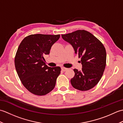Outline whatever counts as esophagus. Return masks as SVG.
Here are the masks:
<instances>
[{
    "label": "esophagus",
    "instance_id": "obj_1",
    "mask_svg": "<svg viewBox=\"0 0 123 123\" xmlns=\"http://www.w3.org/2000/svg\"><path fill=\"white\" fill-rule=\"evenodd\" d=\"M68 69L66 68H64V67H62V68H61V70H62L63 71H66V70H67Z\"/></svg>",
    "mask_w": 123,
    "mask_h": 123
}]
</instances>
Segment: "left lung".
Returning <instances> with one entry per match:
<instances>
[{
    "instance_id": "8db88e82",
    "label": "left lung",
    "mask_w": 123,
    "mask_h": 123,
    "mask_svg": "<svg viewBox=\"0 0 123 123\" xmlns=\"http://www.w3.org/2000/svg\"><path fill=\"white\" fill-rule=\"evenodd\" d=\"M61 36L71 44L82 66L80 71L74 69V76L70 80L72 87L81 91L91 89L100 81L105 69V47L97 38L85 30H77Z\"/></svg>"
}]
</instances>
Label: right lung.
I'll return each instance as SVG.
<instances>
[{
	"label": "right lung",
	"instance_id": "add662e5",
	"mask_svg": "<svg viewBox=\"0 0 123 123\" xmlns=\"http://www.w3.org/2000/svg\"><path fill=\"white\" fill-rule=\"evenodd\" d=\"M60 37L59 34H32L23 39L18 46L15 68L22 84L34 95H45L55 87L61 68L48 67L44 56L49 54Z\"/></svg>",
	"mask_w": 123,
	"mask_h": 123
}]
</instances>
